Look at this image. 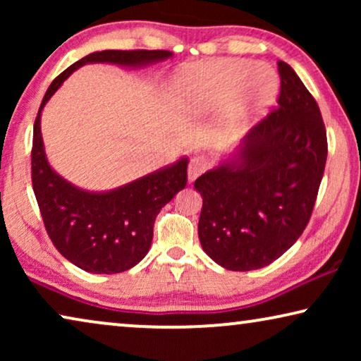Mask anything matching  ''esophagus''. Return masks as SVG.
I'll return each mask as SVG.
<instances>
[{
	"label": "esophagus",
	"mask_w": 361,
	"mask_h": 361,
	"mask_svg": "<svg viewBox=\"0 0 361 361\" xmlns=\"http://www.w3.org/2000/svg\"><path fill=\"white\" fill-rule=\"evenodd\" d=\"M210 167V161L207 156H194L190 159V164H189V179L190 180H195L197 177L200 174H204V172L209 169Z\"/></svg>",
	"instance_id": "esophagus-1"
}]
</instances>
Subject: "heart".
Wrapping results in <instances>:
<instances>
[{
    "label": "heart",
    "instance_id": "obj_1",
    "mask_svg": "<svg viewBox=\"0 0 361 361\" xmlns=\"http://www.w3.org/2000/svg\"><path fill=\"white\" fill-rule=\"evenodd\" d=\"M185 80L205 106H220L233 98L226 115L230 131H240L263 113L274 102L279 85L273 68L248 61L202 63L185 72Z\"/></svg>",
    "mask_w": 361,
    "mask_h": 361
}]
</instances>
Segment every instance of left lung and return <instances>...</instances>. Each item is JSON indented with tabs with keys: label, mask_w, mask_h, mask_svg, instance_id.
<instances>
[{
	"label": "left lung",
	"mask_w": 361,
	"mask_h": 361,
	"mask_svg": "<svg viewBox=\"0 0 361 361\" xmlns=\"http://www.w3.org/2000/svg\"><path fill=\"white\" fill-rule=\"evenodd\" d=\"M278 108L245 136L238 161L195 180L202 195L199 238L230 271L259 269L293 246L317 200L327 133L319 105L290 66L279 61Z\"/></svg>",
	"instance_id": "obj_1"
}]
</instances>
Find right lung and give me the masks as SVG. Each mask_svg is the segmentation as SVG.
<instances>
[{
  "mask_svg": "<svg viewBox=\"0 0 361 361\" xmlns=\"http://www.w3.org/2000/svg\"><path fill=\"white\" fill-rule=\"evenodd\" d=\"M169 51H102L80 59L54 78L39 108L32 133L31 179L49 238L59 253L83 271L116 274L140 263L149 251L156 216L187 185L185 157L131 184L103 194L77 189L51 169L44 154L41 111L54 92L90 62L137 67L171 57Z\"/></svg>",
  "mask_w": 361,
  "mask_h": 361,
  "instance_id": "add662e5",
  "label": "right lung"
}]
</instances>
